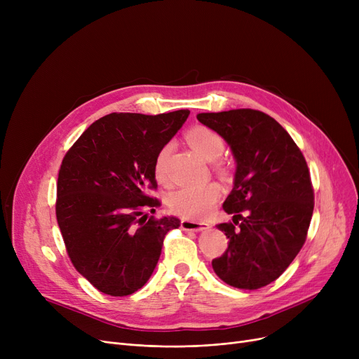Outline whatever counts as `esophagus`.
<instances>
[{
	"mask_svg": "<svg viewBox=\"0 0 359 359\" xmlns=\"http://www.w3.org/2000/svg\"><path fill=\"white\" fill-rule=\"evenodd\" d=\"M180 227L184 231H203L206 229H210V225L205 224V222H198V221H191V219H182Z\"/></svg>",
	"mask_w": 359,
	"mask_h": 359,
	"instance_id": "1",
	"label": "esophagus"
}]
</instances>
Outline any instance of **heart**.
<instances>
[{
	"label": "heart",
	"instance_id": "heart-1",
	"mask_svg": "<svg viewBox=\"0 0 359 359\" xmlns=\"http://www.w3.org/2000/svg\"><path fill=\"white\" fill-rule=\"evenodd\" d=\"M186 141L196 153L208 161L218 160L225 148L224 140L217 132L205 128L194 126L186 132ZM170 154V145H164L156 157L154 161V175L158 182L164 183L165 177V163ZM221 189L214 182L205 183L201 186H184L175 191L168 196V206L175 214L182 218L198 219L208 215L214 208V205L219 199Z\"/></svg>",
	"mask_w": 359,
	"mask_h": 359
}]
</instances>
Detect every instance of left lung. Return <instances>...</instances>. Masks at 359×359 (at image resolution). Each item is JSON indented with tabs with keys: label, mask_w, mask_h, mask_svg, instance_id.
<instances>
[{
	"label": "left lung",
	"mask_w": 359,
	"mask_h": 359,
	"mask_svg": "<svg viewBox=\"0 0 359 359\" xmlns=\"http://www.w3.org/2000/svg\"><path fill=\"white\" fill-rule=\"evenodd\" d=\"M196 118L227 141L237 163L234 187L222 205L233 222L217 225L229 248L212 260L214 272L234 288L266 287L284 273L307 238L314 191L306 158L288 132L260 110Z\"/></svg>",
	"instance_id": "left-lung-1"
}]
</instances>
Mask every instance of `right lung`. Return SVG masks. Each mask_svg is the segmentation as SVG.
<instances>
[{
  "label": "right lung",
  "instance_id": "1",
  "mask_svg": "<svg viewBox=\"0 0 359 359\" xmlns=\"http://www.w3.org/2000/svg\"><path fill=\"white\" fill-rule=\"evenodd\" d=\"M110 113L91 123L67 151L56 186V219L67 253L100 292L134 294L153 275L176 217L154 218L161 205L154 161L189 116Z\"/></svg>",
  "mask_w": 359,
  "mask_h": 359
}]
</instances>
